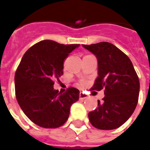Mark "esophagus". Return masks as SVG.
Segmentation results:
<instances>
[{
  "instance_id": "obj_1",
  "label": "esophagus",
  "mask_w": 150,
  "mask_h": 150,
  "mask_svg": "<svg viewBox=\"0 0 150 150\" xmlns=\"http://www.w3.org/2000/svg\"><path fill=\"white\" fill-rule=\"evenodd\" d=\"M87 97L88 95L86 93H83V92H80L79 93V99H81V100H83V99H85V98H86Z\"/></svg>"
}]
</instances>
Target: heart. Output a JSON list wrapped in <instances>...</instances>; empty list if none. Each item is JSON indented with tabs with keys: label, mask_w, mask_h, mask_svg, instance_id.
I'll use <instances>...</instances> for the list:
<instances>
[{
	"label": "heart",
	"mask_w": 150,
	"mask_h": 150,
	"mask_svg": "<svg viewBox=\"0 0 150 150\" xmlns=\"http://www.w3.org/2000/svg\"><path fill=\"white\" fill-rule=\"evenodd\" d=\"M86 56H88V55H86ZM86 56H85V57H86ZM84 84V83H81V85H83Z\"/></svg>",
	"instance_id": "heart-1"
}]
</instances>
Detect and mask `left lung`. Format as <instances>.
<instances>
[{
    "label": "left lung",
    "instance_id": "8db88e82",
    "mask_svg": "<svg viewBox=\"0 0 150 150\" xmlns=\"http://www.w3.org/2000/svg\"><path fill=\"white\" fill-rule=\"evenodd\" d=\"M85 49L95 55L98 62V76L92 90L105 89L102 102L89 112L91 124L100 130H113L127 120L139 100L140 83L131 60L112 43L102 42Z\"/></svg>",
    "mask_w": 150,
    "mask_h": 150
}]
</instances>
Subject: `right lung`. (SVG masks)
Segmentation results:
<instances>
[{"label":"right lung","mask_w":150,"mask_h":150,"mask_svg":"<svg viewBox=\"0 0 150 150\" xmlns=\"http://www.w3.org/2000/svg\"><path fill=\"white\" fill-rule=\"evenodd\" d=\"M79 45L52 40L38 42L25 52L15 74L16 97L30 120L44 128H57L67 120L71 106L79 98L74 87L59 93L54 80L63 75L64 61Z\"/></svg>","instance_id":"add662e5"}]
</instances>
